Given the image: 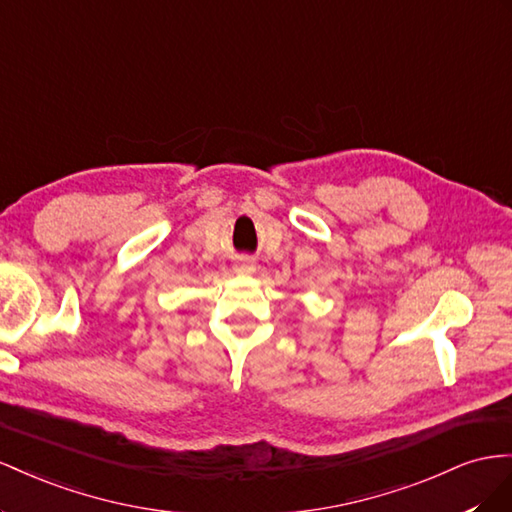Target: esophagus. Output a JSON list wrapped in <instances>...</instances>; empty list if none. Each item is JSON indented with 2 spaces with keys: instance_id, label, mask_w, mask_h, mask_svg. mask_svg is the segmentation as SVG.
Returning <instances> with one entry per match:
<instances>
[{
  "instance_id": "1",
  "label": "esophagus",
  "mask_w": 512,
  "mask_h": 512,
  "mask_svg": "<svg viewBox=\"0 0 512 512\" xmlns=\"http://www.w3.org/2000/svg\"><path fill=\"white\" fill-rule=\"evenodd\" d=\"M255 270H257V266H255V261H251V259H240L236 264L238 274H253Z\"/></svg>"
}]
</instances>
